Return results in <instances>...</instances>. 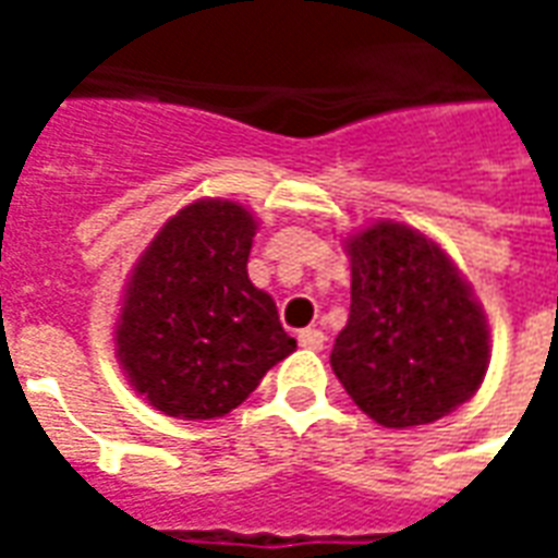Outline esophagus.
<instances>
[{"mask_svg": "<svg viewBox=\"0 0 558 558\" xmlns=\"http://www.w3.org/2000/svg\"><path fill=\"white\" fill-rule=\"evenodd\" d=\"M299 343H302L304 350H323L326 347V335L319 328H304V331H299Z\"/></svg>", "mask_w": 558, "mask_h": 558, "instance_id": "esophagus-1", "label": "esophagus"}]
</instances>
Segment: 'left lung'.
<instances>
[{"label":"left lung","mask_w":558,"mask_h":558,"mask_svg":"<svg viewBox=\"0 0 558 558\" xmlns=\"http://www.w3.org/2000/svg\"><path fill=\"white\" fill-rule=\"evenodd\" d=\"M352 304L331 350L340 386L383 427L430 424L478 391L490 328L445 251L403 223L347 242Z\"/></svg>","instance_id":"left-lung-1"}]
</instances>
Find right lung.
Instances as JSON below:
<instances>
[{
	"label": "right lung",
	"mask_w": 558,
	"mask_h": 558,
	"mask_svg": "<svg viewBox=\"0 0 558 558\" xmlns=\"http://www.w3.org/2000/svg\"><path fill=\"white\" fill-rule=\"evenodd\" d=\"M256 220L230 199L184 206L128 280L116 355L131 386L172 418H220L283 362L295 340L247 278Z\"/></svg>",
	"instance_id": "right-lung-1"
}]
</instances>
